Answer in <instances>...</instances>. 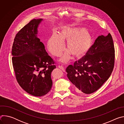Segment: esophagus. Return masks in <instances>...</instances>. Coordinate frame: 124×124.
Here are the masks:
<instances>
[{
	"label": "esophagus",
	"mask_w": 124,
	"mask_h": 124,
	"mask_svg": "<svg viewBox=\"0 0 124 124\" xmlns=\"http://www.w3.org/2000/svg\"><path fill=\"white\" fill-rule=\"evenodd\" d=\"M58 68H60V69H61L63 72H65V67H63L62 66H58Z\"/></svg>",
	"instance_id": "34e87169"
}]
</instances>
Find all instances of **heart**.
Here are the masks:
<instances>
[{
	"instance_id": "heart-1",
	"label": "heart",
	"mask_w": 124,
	"mask_h": 124,
	"mask_svg": "<svg viewBox=\"0 0 124 124\" xmlns=\"http://www.w3.org/2000/svg\"><path fill=\"white\" fill-rule=\"evenodd\" d=\"M67 42L66 50L60 60L64 63L70 59V54L80 57L89 50L93 44L91 35L84 28L64 27L58 34H54L48 40L47 47L51 54L60 56L64 49V43Z\"/></svg>"
}]
</instances>
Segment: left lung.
<instances>
[{
	"label": "left lung",
	"instance_id": "8db88e82",
	"mask_svg": "<svg viewBox=\"0 0 124 124\" xmlns=\"http://www.w3.org/2000/svg\"><path fill=\"white\" fill-rule=\"evenodd\" d=\"M114 53L111 34L101 35L86 55L67 68V76L77 92L93 93L108 79L114 68Z\"/></svg>",
	"mask_w": 124,
	"mask_h": 124
}]
</instances>
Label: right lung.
I'll return each mask as SVG.
<instances>
[{"instance_id":"1","label":"right lung","mask_w":124,"mask_h":124,"mask_svg":"<svg viewBox=\"0 0 124 124\" xmlns=\"http://www.w3.org/2000/svg\"><path fill=\"white\" fill-rule=\"evenodd\" d=\"M42 19H34L17 33L12 49V63L16 80L28 94L42 97L50 90L51 73L56 68L37 37Z\"/></svg>"}]
</instances>
